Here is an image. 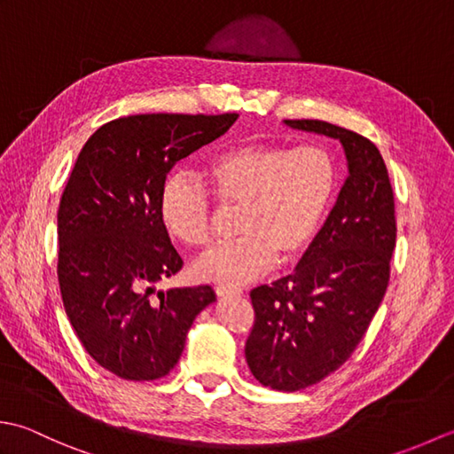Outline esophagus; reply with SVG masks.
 Listing matches in <instances>:
<instances>
[{"label": "esophagus", "instance_id": "1", "mask_svg": "<svg viewBox=\"0 0 454 454\" xmlns=\"http://www.w3.org/2000/svg\"><path fill=\"white\" fill-rule=\"evenodd\" d=\"M215 293H216V296H220V298L239 296V294H242V288H236V286H216Z\"/></svg>", "mask_w": 454, "mask_h": 454}]
</instances>
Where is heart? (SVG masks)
<instances>
[{
  "label": "heart",
  "mask_w": 454,
  "mask_h": 454,
  "mask_svg": "<svg viewBox=\"0 0 454 454\" xmlns=\"http://www.w3.org/2000/svg\"><path fill=\"white\" fill-rule=\"evenodd\" d=\"M205 176L220 205L239 208L236 232L242 238L210 247L191 269L199 281L226 286L265 275L277 259L294 263L304 257L337 189L335 158L317 144H242L216 153ZM211 196L185 173L169 176L160 191L163 226L183 244L207 246L215 218Z\"/></svg>",
  "instance_id": "obj_1"
}]
</instances>
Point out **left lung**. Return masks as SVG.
<instances>
[{
    "instance_id": "8db88e82",
    "label": "left lung",
    "mask_w": 454,
    "mask_h": 454,
    "mask_svg": "<svg viewBox=\"0 0 454 454\" xmlns=\"http://www.w3.org/2000/svg\"><path fill=\"white\" fill-rule=\"evenodd\" d=\"M285 122L340 140L349 168L296 271L249 293V371L263 387L296 392L340 369L369 330L390 281L396 216L388 169L369 138L324 121Z\"/></svg>"
}]
</instances>
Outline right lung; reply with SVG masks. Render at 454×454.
<instances>
[{
	"label": "right lung",
	"mask_w": 454,
	"mask_h": 454,
	"mask_svg": "<svg viewBox=\"0 0 454 454\" xmlns=\"http://www.w3.org/2000/svg\"><path fill=\"white\" fill-rule=\"evenodd\" d=\"M236 113H152L114 119L82 148L58 207V283L75 335L95 363L127 380H156L177 364L208 285L169 288L183 259L160 218L171 168L222 137Z\"/></svg>",
	"instance_id": "1"
}]
</instances>
